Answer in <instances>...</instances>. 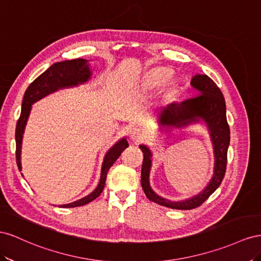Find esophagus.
<instances>
[{"label": "esophagus", "mask_w": 261, "mask_h": 261, "mask_svg": "<svg viewBox=\"0 0 261 261\" xmlns=\"http://www.w3.org/2000/svg\"><path fill=\"white\" fill-rule=\"evenodd\" d=\"M144 137H145L144 131L140 128H133L130 131V138L132 141H135V142H139V141L143 140Z\"/></svg>", "instance_id": "1"}]
</instances>
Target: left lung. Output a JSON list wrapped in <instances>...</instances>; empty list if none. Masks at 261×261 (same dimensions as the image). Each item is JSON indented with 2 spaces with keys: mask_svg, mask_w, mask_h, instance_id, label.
I'll return each instance as SVG.
<instances>
[{
  "mask_svg": "<svg viewBox=\"0 0 261 261\" xmlns=\"http://www.w3.org/2000/svg\"><path fill=\"white\" fill-rule=\"evenodd\" d=\"M190 85L198 94L195 97L181 102L173 101L164 106L159 115L161 129H182L190 124L203 122L209 132L213 146L214 168L213 176L202 191L188 199L172 201L158 195L150 184L152 168V151L144 144L139 145L143 152V164L141 170V185L147 199L160 205L177 210H191L202 204L219 188L225 175L227 148L229 145V126L226 120V106L223 94L217 84L205 74H196Z\"/></svg>",
  "mask_w": 261,
  "mask_h": 261,
  "instance_id": "1",
  "label": "left lung"
}]
</instances>
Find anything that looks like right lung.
Here are the masks:
<instances>
[{
    "mask_svg": "<svg viewBox=\"0 0 261 261\" xmlns=\"http://www.w3.org/2000/svg\"><path fill=\"white\" fill-rule=\"evenodd\" d=\"M93 71L91 64L85 59H75V60H65L61 62H56L52 64L48 70L44 71L41 75L37 77L33 83L26 89L23 102H21V113L16 124L15 131V140H16V162L18 169L21 170V144H23V136L25 132L26 124L31 115L32 106L36 101L46 97L49 94L55 93L59 89L75 87L85 84L92 77ZM129 146L128 140L125 137L121 138L111 146L103 156L100 179L99 182L89 195L84 198L79 199L74 202L59 205V207H75L91 202L97 198L103 190L106 182V177L109 168L114 165L119 156ZM23 175V174H21Z\"/></svg>",
    "mask_w": 261,
    "mask_h": 261,
    "instance_id": "right-lung-1",
    "label": "right lung"
}]
</instances>
